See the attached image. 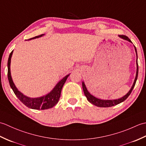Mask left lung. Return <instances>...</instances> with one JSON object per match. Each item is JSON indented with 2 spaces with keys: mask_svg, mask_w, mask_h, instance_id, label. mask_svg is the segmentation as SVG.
<instances>
[{
  "mask_svg": "<svg viewBox=\"0 0 146 146\" xmlns=\"http://www.w3.org/2000/svg\"><path fill=\"white\" fill-rule=\"evenodd\" d=\"M119 36L120 38L126 40V41H128L130 42H132V41L130 40V39L128 38L127 36H124V35H119ZM134 49H135V51L136 52V56H137V60H136L137 71H136V75H135V80L134 81V83H133L132 87H131V90H130L128 92L127 94L125 95L122 97L118 98V99H115V100H102V99L98 98L97 97H94V95H92L88 91V90L86 87V85L85 84L84 82H82V87H83V92H84L85 95L86 96V98H87V100L89 102H90L91 104H94V105H95V106L99 107H112V106H114V105H116L122 103V102H123L125 100H126L127 98V97L130 95V94H131L132 90L134 87L136 81H137V76H138L139 68H138V63H137V49H136L135 46L134 45Z\"/></svg>",
  "mask_w": 146,
  "mask_h": 146,
  "instance_id": "obj_1",
  "label": "left lung"
}]
</instances>
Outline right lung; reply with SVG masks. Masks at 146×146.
Returning a JSON list of instances; mask_svg holds the SVG:
<instances>
[{"label":"right lung","mask_w":146,"mask_h":146,"mask_svg":"<svg viewBox=\"0 0 146 146\" xmlns=\"http://www.w3.org/2000/svg\"><path fill=\"white\" fill-rule=\"evenodd\" d=\"M44 35H41L38 36H36L35 38H31L28 39V41L31 39H34L36 38H39L43 36ZM13 53V51H12L8 59L7 62V68H8V73H7V76L9 84L11 88L13 90L15 95H16V97L19 99V100L29 108L35 110H46L49 109L53 107L55 105H56L59 101V99L60 98L61 96V92L62 88L64 84V83L66 82L68 77L69 76V75L65 76L63 79H61L60 82H59L56 85H55L54 87L52 90L48 93V94L45 95H43L42 97H37V98H31L27 97L26 95H24L23 93L21 92L15 86V84L12 80L11 73V60L12 58V55Z\"/></svg>","instance_id":"right-lung-1"}]
</instances>
